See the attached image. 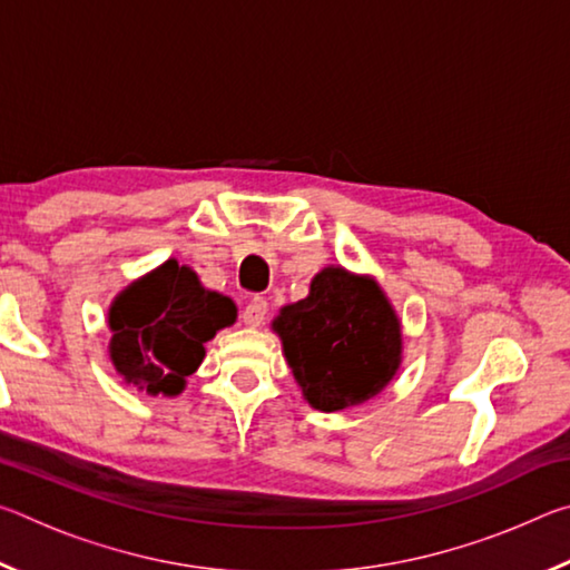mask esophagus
<instances>
[{
  "mask_svg": "<svg viewBox=\"0 0 570 570\" xmlns=\"http://www.w3.org/2000/svg\"><path fill=\"white\" fill-rule=\"evenodd\" d=\"M266 314H268V302H266V298L254 296V298H250V302L246 304L244 314H240V320H244V324L250 326V330H254V326H262V324H264Z\"/></svg>",
  "mask_w": 570,
  "mask_h": 570,
  "instance_id": "obj_1",
  "label": "esophagus"
}]
</instances>
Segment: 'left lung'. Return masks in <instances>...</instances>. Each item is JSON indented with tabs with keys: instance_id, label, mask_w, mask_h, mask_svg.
Segmentation results:
<instances>
[{
	"instance_id": "1",
	"label": "left lung",
	"mask_w": 570,
	"mask_h": 570,
	"mask_svg": "<svg viewBox=\"0 0 570 570\" xmlns=\"http://www.w3.org/2000/svg\"><path fill=\"white\" fill-rule=\"evenodd\" d=\"M304 400L340 412L377 397L402 362V326L380 284L326 266L272 322Z\"/></svg>"
}]
</instances>
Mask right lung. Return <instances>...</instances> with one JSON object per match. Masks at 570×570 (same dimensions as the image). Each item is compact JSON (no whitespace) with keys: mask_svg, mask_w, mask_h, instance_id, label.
Listing matches in <instances>:
<instances>
[{"mask_svg":"<svg viewBox=\"0 0 570 570\" xmlns=\"http://www.w3.org/2000/svg\"><path fill=\"white\" fill-rule=\"evenodd\" d=\"M236 322V304L168 258L115 296L110 360L120 377L148 394L176 397L206 356V342Z\"/></svg>","mask_w":570,"mask_h":570,"instance_id":"right-lung-1","label":"right lung"}]
</instances>
